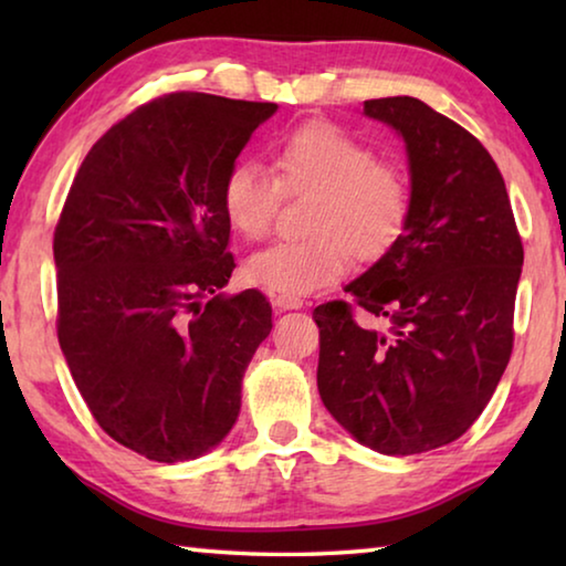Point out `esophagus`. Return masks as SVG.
<instances>
[{
	"label": "esophagus",
	"instance_id": "esophagus-1",
	"mask_svg": "<svg viewBox=\"0 0 566 566\" xmlns=\"http://www.w3.org/2000/svg\"><path fill=\"white\" fill-rule=\"evenodd\" d=\"M272 304L276 312H286V310H300V306L304 304L300 296H284V294H274L272 296Z\"/></svg>",
	"mask_w": 566,
	"mask_h": 566
}]
</instances>
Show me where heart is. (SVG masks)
Wrapping results in <instances>:
<instances>
[{
	"label": "heart",
	"instance_id": "b5f03b06",
	"mask_svg": "<svg viewBox=\"0 0 566 566\" xmlns=\"http://www.w3.org/2000/svg\"><path fill=\"white\" fill-rule=\"evenodd\" d=\"M272 169L274 175L254 161H234L219 187L227 224L249 242L272 232L284 195H312L304 212L310 237L276 242L244 264L247 280L262 290L317 292L347 274L352 256L375 264L405 239L411 217L407 175L337 124L306 122L286 132L274 145Z\"/></svg>",
	"mask_w": 566,
	"mask_h": 566
}]
</instances>
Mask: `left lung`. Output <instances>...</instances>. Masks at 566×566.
<instances>
[{
	"label": "left lung",
	"instance_id": "obj_1",
	"mask_svg": "<svg viewBox=\"0 0 566 566\" xmlns=\"http://www.w3.org/2000/svg\"><path fill=\"white\" fill-rule=\"evenodd\" d=\"M405 137L411 217L395 252L314 310L317 387L329 415L381 454L462 437L514 347L524 247L502 171L474 134L415 97L364 102ZM359 305L365 318L353 317Z\"/></svg>",
	"mask_w": 566,
	"mask_h": 566
}]
</instances>
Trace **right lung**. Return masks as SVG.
Segmentation results:
<instances>
[{"label":"right lung","instance_id":"obj_1","mask_svg":"<svg viewBox=\"0 0 566 566\" xmlns=\"http://www.w3.org/2000/svg\"><path fill=\"white\" fill-rule=\"evenodd\" d=\"M274 112L202 92L142 104L84 157L54 227L74 385L104 432L151 462L222 442L272 329L260 290L219 294L234 272L219 187Z\"/></svg>","mask_w":566,"mask_h":566}]
</instances>
